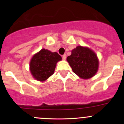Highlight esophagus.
Returning <instances> with one entry per match:
<instances>
[{"label": "esophagus", "instance_id": "34e87169", "mask_svg": "<svg viewBox=\"0 0 124 124\" xmlns=\"http://www.w3.org/2000/svg\"><path fill=\"white\" fill-rule=\"evenodd\" d=\"M66 58H67V56H66L65 54L62 55V59H63V60H65Z\"/></svg>", "mask_w": 124, "mask_h": 124}]
</instances>
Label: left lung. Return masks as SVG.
Wrapping results in <instances>:
<instances>
[{
    "mask_svg": "<svg viewBox=\"0 0 124 124\" xmlns=\"http://www.w3.org/2000/svg\"><path fill=\"white\" fill-rule=\"evenodd\" d=\"M67 61L72 71L84 79L91 78L98 71V60L95 53L87 47L77 46L71 51Z\"/></svg>",
    "mask_w": 124,
    "mask_h": 124,
    "instance_id": "8db88e82",
    "label": "left lung"
}]
</instances>
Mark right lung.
Masks as SVG:
<instances>
[{"mask_svg": "<svg viewBox=\"0 0 124 124\" xmlns=\"http://www.w3.org/2000/svg\"><path fill=\"white\" fill-rule=\"evenodd\" d=\"M62 57L56 52H51L44 48L32 57L30 62V70L37 80L43 82L50 77L56 68V65Z\"/></svg>", "mask_w": 124, "mask_h": 124, "instance_id": "add662e5", "label": "right lung"}]
</instances>
